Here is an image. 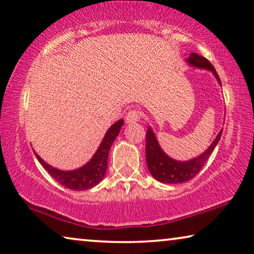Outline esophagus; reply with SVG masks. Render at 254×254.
I'll use <instances>...</instances> for the list:
<instances>
[{
	"label": "esophagus",
	"mask_w": 254,
	"mask_h": 254,
	"mask_svg": "<svg viewBox=\"0 0 254 254\" xmlns=\"http://www.w3.org/2000/svg\"><path fill=\"white\" fill-rule=\"evenodd\" d=\"M140 117H142V114H140V111L136 110V109H132V110H129V111L127 112V115H126V123L127 124L137 123L138 120L140 119Z\"/></svg>",
	"instance_id": "obj_1"
}]
</instances>
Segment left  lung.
Returning a JSON list of instances; mask_svg holds the SVG:
<instances>
[{
  "mask_svg": "<svg viewBox=\"0 0 254 254\" xmlns=\"http://www.w3.org/2000/svg\"><path fill=\"white\" fill-rule=\"evenodd\" d=\"M187 62H189L190 64H192L193 67L211 70L218 81H219V84H221L220 78L218 76L216 69L213 68L211 62L208 59L198 56L196 53H192L189 59H187ZM221 134L222 129L219 131V134L217 135V137L213 140V143L209 146V149L206 150L203 154H201L200 157L190 160V161L181 162L175 161V160L163 153V151L160 149L157 138H155L154 132L152 131L151 128H149L146 131L145 155L146 163L147 167H149L151 175L157 179V181L166 183V184H181V183L190 181V179H192L200 173V170L203 168L204 163L208 161L210 154L212 153L214 147H216L218 142H219Z\"/></svg>",
  "mask_w": 254,
  "mask_h": 254,
  "instance_id": "8db88e82",
  "label": "left lung"
}]
</instances>
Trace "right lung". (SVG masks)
I'll use <instances>...</instances> for the list:
<instances>
[{"label":"right lung","instance_id":"add662e5","mask_svg":"<svg viewBox=\"0 0 254 254\" xmlns=\"http://www.w3.org/2000/svg\"><path fill=\"white\" fill-rule=\"evenodd\" d=\"M124 125V120L120 119L115 125L109 128V130L105 134L104 138L101 143L99 150L96 151L94 157L92 158L87 165L79 168V169L73 171H62L56 168L49 166L48 163L43 161V160L38 157L36 158L40 161L41 165L45 168V170L52 176L58 183H60L62 186L67 187L69 190H89L92 187L99 184L102 181L105 171H107L108 167V155L110 147L118 136L120 128Z\"/></svg>","mask_w":254,"mask_h":254}]
</instances>
